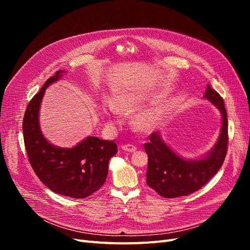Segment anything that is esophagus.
Wrapping results in <instances>:
<instances>
[{"instance_id":"obj_1","label":"esophagus","mask_w":250,"mask_h":250,"mask_svg":"<svg viewBox=\"0 0 250 250\" xmlns=\"http://www.w3.org/2000/svg\"><path fill=\"white\" fill-rule=\"evenodd\" d=\"M122 149L124 151H127V152H134V151L137 150V147L131 145V144H126V145L122 146Z\"/></svg>"}]
</instances>
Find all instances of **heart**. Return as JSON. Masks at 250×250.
I'll return each mask as SVG.
<instances>
[{"label":"heart","mask_w":250,"mask_h":250,"mask_svg":"<svg viewBox=\"0 0 250 250\" xmlns=\"http://www.w3.org/2000/svg\"><path fill=\"white\" fill-rule=\"evenodd\" d=\"M137 108H138V104L135 103L126 102V101H118L116 103V106L113 104L106 105V106L103 108V112L109 120L113 121L118 117V113H119L118 110L122 112H130ZM161 117H162V110L160 108L150 109L138 116L137 119H135V124H137V126L142 130L152 129V128L158 123V121L161 120Z\"/></svg>","instance_id":"1"}]
</instances>
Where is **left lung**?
<instances>
[{
	"label": "left lung",
	"instance_id": "1",
	"mask_svg": "<svg viewBox=\"0 0 250 250\" xmlns=\"http://www.w3.org/2000/svg\"><path fill=\"white\" fill-rule=\"evenodd\" d=\"M220 110L222 126L215 146L206 156L198 160H186L164 142L158 131L145 143L148 154L147 185L165 198H177L198 191L216 175L228 152L229 124L224 101L208 84L203 96Z\"/></svg>",
	"mask_w": 250,
	"mask_h": 250
}]
</instances>
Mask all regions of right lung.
<instances>
[{
  "instance_id": "add662e5",
  "label": "right lung",
  "mask_w": 250,
  "mask_h": 250,
  "mask_svg": "<svg viewBox=\"0 0 250 250\" xmlns=\"http://www.w3.org/2000/svg\"><path fill=\"white\" fill-rule=\"evenodd\" d=\"M57 71L29 102L22 120L30 165L51 191L72 198H84L104 185L110 158L118 152L113 141L87 137L73 148H60L46 140L40 126V108L46 88L62 76Z\"/></svg>"
}]
</instances>
